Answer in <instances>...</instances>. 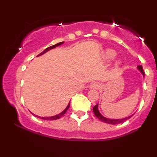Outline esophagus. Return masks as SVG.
<instances>
[{
	"instance_id": "1",
	"label": "esophagus",
	"mask_w": 157,
	"mask_h": 157,
	"mask_svg": "<svg viewBox=\"0 0 157 157\" xmlns=\"http://www.w3.org/2000/svg\"><path fill=\"white\" fill-rule=\"evenodd\" d=\"M100 87V84L97 82H94L91 84V86H90V88H91V89H98Z\"/></svg>"
}]
</instances>
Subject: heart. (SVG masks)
I'll return each mask as SVG.
<instances>
[{
	"label": "heart",
	"instance_id": "obj_1",
	"mask_svg": "<svg viewBox=\"0 0 157 157\" xmlns=\"http://www.w3.org/2000/svg\"><path fill=\"white\" fill-rule=\"evenodd\" d=\"M117 55V52L114 51V50L111 49V48H109V49H106L105 53H104V57L107 60H111L112 59L114 58ZM120 64V62L116 63V66H118Z\"/></svg>",
	"mask_w": 157,
	"mask_h": 157
}]
</instances>
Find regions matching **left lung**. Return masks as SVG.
Instances as JSON below:
<instances>
[{"mask_svg": "<svg viewBox=\"0 0 157 157\" xmlns=\"http://www.w3.org/2000/svg\"><path fill=\"white\" fill-rule=\"evenodd\" d=\"M137 68H138L139 71H140V72L142 74V75H143V76H145V72H144L143 68H142V66H138ZM93 111H94V113L95 116H96L99 119V120H101V121H102V122H105V123L111 124V125H116V124L122 123V122L125 121V120H128V119L131 117V116H129V117H125V118H123V119H109V118H106V117H105L102 116L101 113H100V111H99L98 104H97L96 105L94 106Z\"/></svg>", "mask_w": 157, "mask_h": 157, "instance_id": "left-lung-1", "label": "left lung"}]
</instances>
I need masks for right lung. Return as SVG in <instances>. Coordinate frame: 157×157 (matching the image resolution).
Here are the masks:
<instances>
[{
	"mask_svg": "<svg viewBox=\"0 0 157 157\" xmlns=\"http://www.w3.org/2000/svg\"><path fill=\"white\" fill-rule=\"evenodd\" d=\"M63 44V42H60V43H58V44H57L54 45V46H49V47L46 48V49L44 50V51H43L42 52H41L40 54H39V55H37V57H38V56H40V55H44V54L46 53V52H47L48 51H49V50H51V49H52V48H56V47H57V46H60V45ZM69 106H70V102H69V103L68 104L67 107H66V109H64V111H63L62 112L60 113H58V114L55 115V116L49 117H41L37 116V115H35V117H39V118H40V119H43V120H57V119H60V118L61 117L63 116V115L65 114V113H66V111H67V110L68 109V108H69ZM32 114H34V113H32Z\"/></svg>",
	"mask_w": 157,
	"mask_h": 157,
	"instance_id": "1",
	"label": "right lung"
}]
</instances>
